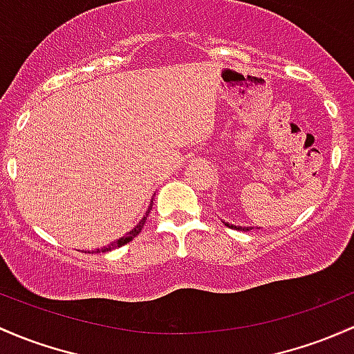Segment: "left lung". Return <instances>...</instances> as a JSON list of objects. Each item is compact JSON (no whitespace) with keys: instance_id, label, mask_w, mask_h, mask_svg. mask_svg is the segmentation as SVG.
Segmentation results:
<instances>
[{"instance_id":"left-lung-1","label":"left lung","mask_w":354,"mask_h":354,"mask_svg":"<svg viewBox=\"0 0 354 354\" xmlns=\"http://www.w3.org/2000/svg\"><path fill=\"white\" fill-rule=\"evenodd\" d=\"M227 227H230V229H237V230H249V227H236V225H230V224H225Z\"/></svg>"}]
</instances>
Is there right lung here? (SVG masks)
<instances>
[{"label":"right lung","instance_id":"1","mask_svg":"<svg viewBox=\"0 0 354 354\" xmlns=\"http://www.w3.org/2000/svg\"><path fill=\"white\" fill-rule=\"evenodd\" d=\"M151 208H152V205L149 207V210L146 212V215H144V218H142V221H140L139 224H137V227H133V229L130 230V232L127 234V236H124V237H120V239H118V241H115V243H113V244H110L109 248L96 249L95 252H100V251H102V252H105V251H109V249H117V248H122V245H125V244H127V243H130V241H132L133 237H136V236H139V234H140V230H142L144 224H146V221H147V215H149V212H151ZM88 252H89V251H88Z\"/></svg>","mask_w":354,"mask_h":354}]
</instances>
